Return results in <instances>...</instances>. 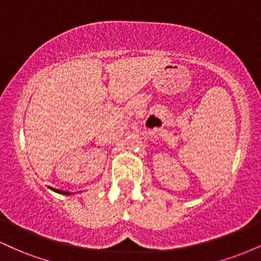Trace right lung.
<instances>
[{"label": "right lung", "mask_w": 261, "mask_h": 261, "mask_svg": "<svg viewBox=\"0 0 261 261\" xmlns=\"http://www.w3.org/2000/svg\"><path fill=\"white\" fill-rule=\"evenodd\" d=\"M55 191H58V193H60V194H65V195H70V193H68V191H62V190H55Z\"/></svg>", "instance_id": "right-lung-1"}]
</instances>
